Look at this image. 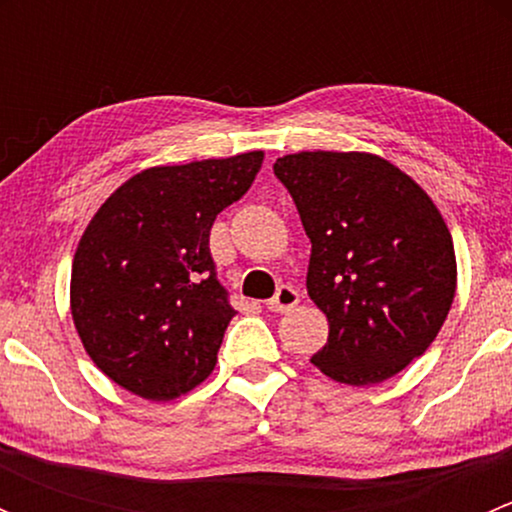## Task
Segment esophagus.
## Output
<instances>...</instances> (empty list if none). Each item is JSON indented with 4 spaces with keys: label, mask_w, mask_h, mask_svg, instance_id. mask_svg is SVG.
<instances>
[{
    "label": "esophagus",
    "mask_w": 512,
    "mask_h": 512,
    "mask_svg": "<svg viewBox=\"0 0 512 512\" xmlns=\"http://www.w3.org/2000/svg\"><path fill=\"white\" fill-rule=\"evenodd\" d=\"M299 304V292L292 285H280V289L275 292V297L267 302V309L270 312H289L292 307Z\"/></svg>",
    "instance_id": "34e87169"
}]
</instances>
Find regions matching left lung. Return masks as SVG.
<instances>
[{"instance_id": "8db88e82", "label": "left lung", "mask_w": 512, "mask_h": 512, "mask_svg": "<svg viewBox=\"0 0 512 512\" xmlns=\"http://www.w3.org/2000/svg\"><path fill=\"white\" fill-rule=\"evenodd\" d=\"M275 175L312 242L307 292L329 322L312 364L349 386L391 379L431 347L453 304L456 252L441 213L371 153H292Z\"/></svg>"}]
</instances>
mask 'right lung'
Wrapping results in <instances>:
<instances>
[{"mask_svg": "<svg viewBox=\"0 0 512 512\" xmlns=\"http://www.w3.org/2000/svg\"><path fill=\"white\" fill-rule=\"evenodd\" d=\"M262 151L158 165L98 208L71 265V317L111 381L170 401L215 369L235 317L210 255V227L260 173Z\"/></svg>", "mask_w": 512, "mask_h": 512, "instance_id": "add662e5", "label": "right lung"}]
</instances>
